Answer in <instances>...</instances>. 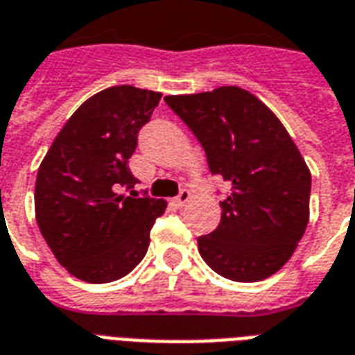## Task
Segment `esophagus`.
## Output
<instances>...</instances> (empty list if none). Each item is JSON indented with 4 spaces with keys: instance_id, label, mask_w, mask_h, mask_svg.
<instances>
[{
    "instance_id": "esophagus-1",
    "label": "esophagus",
    "mask_w": 355,
    "mask_h": 355,
    "mask_svg": "<svg viewBox=\"0 0 355 355\" xmlns=\"http://www.w3.org/2000/svg\"><path fill=\"white\" fill-rule=\"evenodd\" d=\"M190 198H191L190 190H186V188H182V190H180V193H178L177 198H175V203H177L178 207H184V205L188 203V201H190Z\"/></svg>"
}]
</instances>
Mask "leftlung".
<instances>
[{
    "instance_id": "8db88e82",
    "label": "left lung",
    "mask_w": 355,
    "mask_h": 355,
    "mask_svg": "<svg viewBox=\"0 0 355 355\" xmlns=\"http://www.w3.org/2000/svg\"><path fill=\"white\" fill-rule=\"evenodd\" d=\"M165 103L203 146L212 175L231 186L218 227L198 237L205 263L235 282L275 275L303 237L311 199V171L286 128L237 86Z\"/></svg>"
}]
</instances>
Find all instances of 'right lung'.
<instances>
[{
	"mask_svg": "<svg viewBox=\"0 0 355 355\" xmlns=\"http://www.w3.org/2000/svg\"><path fill=\"white\" fill-rule=\"evenodd\" d=\"M162 94L112 86L78 107L37 171L35 216L60 263L84 282L105 284L144 258L164 199L133 190L130 171L139 131ZM122 189L130 191L122 196Z\"/></svg>",
	"mask_w": 355,
	"mask_h": 355,
	"instance_id": "obj_1",
	"label": "right lung"
}]
</instances>
